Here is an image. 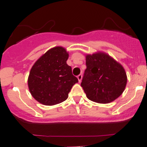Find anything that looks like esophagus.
<instances>
[{"instance_id":"esophagus-1","label":"esophagus","mask_w":147,"mask_h":147,"mask_svg":"<svg viewBox=\"0 0 147 147\" xmlns=\"http://www.w3.org/2000/svg\"><path fill=\"white\" fill-rule=\"evenodd\" d=\"M82 75H79L78 76V81H79V82H81V80H82Z\"/></svg>"}]
</instances>
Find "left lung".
<instances>
[{
  "label": "left lung",
  "mask_w": 147,
  "mask_h": 147,
  "mask_svg": "<svg viewBox=\"0 0 147 147\" xmlns=\"http://www.w3.org/2000/svg\"><path fill=\"white\" fill-rule=\"evenodd\" d=\"M87 68L81 86L87 98L98 103H109L126 88L127 76L123 67L103 52L85 55Z\"/></svg>",
  "instance_id": "obj_1"
}]
</instances>
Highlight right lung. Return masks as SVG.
Masks as SVG:
<instances>
[{
	"mask_svg": "<svg viewBox=\"0 0 147 147\" xmlns=\"http://www.w3.org/2000/svg\"><path fill=\"white\" fill-rule=\"evenodd\" d=\"M69 54L62 47H55L40 57L31 67L28 86L33 98L45 105H54L67 99L78 82L67 64Z\"/></svg>",
	"mask_w": 147,
	"mask_h": 147,
	"instance_id": "right-lung-1",
	"label": "right lung"
}]
</instances>
